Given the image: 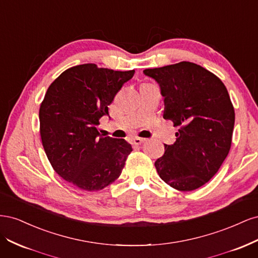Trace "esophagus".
Here are the masks:
<instances>
[{"mask_svg":"<svg viewBox=\"0 0 258 258\" xmlns=\"http://www.w3.org/2000/svg\"><path fill=\"white\" fill-rule=\"evenodd\" d=\"M145 141H146V140L143 139V138H135L134 140H132V144H134V145H141Z\"/></svg>","mask_w":258,"mask_h":258,"instance_id":"34e87169","label":"esophagus"}]
</instances>
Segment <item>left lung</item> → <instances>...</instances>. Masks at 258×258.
<instances>
[{
  "label": "left lung",
  "mask_w": 258,
  "mask_h": 258,
  "mask_svg": "<svg viewBox=\"0 0 258 258\" xmlns=\"http://www.w3.org/2000/svg\"><path fill=\"white\" fill-rule=\"evenodd\" d=\"M160 87L163 118L178 126L174 144L155 162L162 181L181 191L199 188L214 176L231 146L235 110L223 82L192 62L146 69Z\"/></svg>",
  "instance_id": "1"
}]
</instances>
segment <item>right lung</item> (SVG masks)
<instances>
[{"instance_id":"obj_1","label":"right lung","mask_w":258,"mask_h":258,"mask_svg":"<svg viewBox=\"0 0 258 258\" xmlns=\"http://www.w3.org/2000/svg\"><path fill=\"white\" fill-rule=\"evenodd\" d=\"M135 70L86 63L70 68L48 87L40 107L43 147L53 170L83 190L97 191L120 175L131 144L100 137L97 126Z\"/></svg>"}]
</instances>
